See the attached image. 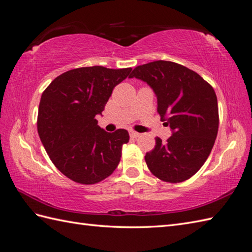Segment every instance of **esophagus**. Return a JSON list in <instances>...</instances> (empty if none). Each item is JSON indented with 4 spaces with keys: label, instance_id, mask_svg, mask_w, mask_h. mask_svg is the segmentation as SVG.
Here are the masks:
<instances>
[{
    "label": "esophagus",
    "instance_id": "1",
    "mask_svg": "<svg viewBox=\"0 0 252 252\" xmlns=\"http://www.w3.org/2000/svg\"><path fill=\"white\" fill-rule=\"evenodd\" d=\"M129 135H130L131 138H138L139 136H140V133L135 131V130H130V131H129Z\"/></svg>",
    "mask_w": 252,
    "mask_h": 252
}]
</instances>
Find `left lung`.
<instances>
[{"mask_svg":"<svg viewBox=\"0 0 252 252\" xmlns=\"http://www.w3.org/2000/svg\"><path fill=\"white\" fill-rule=\"evenodd\" d=\"M153 89L160 121L172 131L166 142L155 138V148L145 154V163L155 177L166 182L186 181L195 175L214 147L219 111L214 88L187 66L158 60L132 70Z\"/></svg>","mask_w":252,"mask_h":252,"instance_id":"1","label":"left lung"}]
</instances>
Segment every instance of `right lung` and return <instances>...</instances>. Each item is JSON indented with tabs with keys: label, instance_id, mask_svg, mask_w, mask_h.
<instances>
[{
	"label": "right lung",
	"instance_id": "add662e5",
	"mask_svg": "<svg viewBox=\"0 0 252 252\" xmlns=\"http://www.w3.org/2000/svg\"><path fill=\"white\" fill-rule=\"evenodd\" d=\"M131 68H77L57 76L43 92L37 131L54 165L74 182L94 184L119 165L125 129L107 132L97 124L114 87Z\"/></svg>",
	"mask_w": 252,
	"mask_h": 252
}]
</instances>
